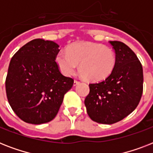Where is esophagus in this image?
Returning <instances> with one entry per match:
<instances>
[{
	"instance_id": "esophagus-1",
	"label": "esophagus",
	"mask_w": 153,
	"mask_h": 153,
	"mask_svg": "<svg viewBox=\"0 0 153 153\" xmlns=\"http://www.w3.org/2000/svg\"><path fill=\"white\" fill-rule=\"evenodd\" d=\"M79 82H80L78 81V80H74V86H77L78 84H79Z\"/></svg>"
}]
</instances>
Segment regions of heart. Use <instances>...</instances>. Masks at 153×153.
<instances>
[{
	"label": "heart",
	"mask_w": 153,
	"mask_h": 153,
	"mask_svg": "<svg viewBox=\"0 0 153 153\" xmlns=\"http://www.w3.org/2000/svg\"><path fill=\"white\" fill-rule=\"evenodd\" d=\"M55 62L65 75H71L79 64L82 76L92 82L102 81L109 76L116 64V55L110 48L91 42L71 44L67 51H61L55 56Z\"/></svg>",
	"instance_id": "1"
}]
</instances>
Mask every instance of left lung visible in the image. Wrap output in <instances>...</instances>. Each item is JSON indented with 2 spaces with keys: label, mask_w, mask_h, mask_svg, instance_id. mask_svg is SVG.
I'll return each mask as SVG.
<instances>
[{
  "label": "left lung",
  "mask_w": 153,
  "mask_h": 153,
  "mask_svg": "<svg viewBox=\"0 0 153 153\" xmlns=\"http://www.w3.org/2000/svg\"><path fill=\"white\" fill-rule=\"evenodd\" d=\"M116 54V64L109 76L91 83L85 99L91 120L101 124L116 123L130 114L143 93V68L136 54L126 44L109 41Z\"/></svg>",
  "instance_id": "left-lung-1"
}]
</instances>
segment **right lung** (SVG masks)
<instances>
[{"label":"right lung","mask_w":153,"mask_h":153,"mask_svg":"<svg viewBox=\"0 0 153 153\" xmlns=\"http://www.w3.org/2000/svg\"><path fill=\"white\" fill-rule=\"evenodd\" d=\"M56 43L36 39L18 50L8 66L5 89L8 103L25 122L47 123L55 118L74 80L59 71Z\"/></svg>","instance_id":"1"}]
</instances>
